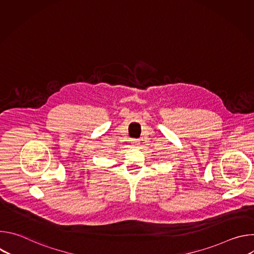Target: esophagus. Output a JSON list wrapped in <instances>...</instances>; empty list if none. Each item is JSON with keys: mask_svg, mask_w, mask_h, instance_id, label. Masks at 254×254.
<instances>
[{"mask_svg": "<svg viewBox=\"0 0 254 254\" xmlns=\"http://www.w3.org/2000/svg\"><path fill=\"white\" fill-rule=\"evenodd\" d=\"M130 143H131V146H132L133 148H137L138 144H139V141H138L137 139H132Z\"/></svg>", "mask_w": 254, "mask_h": 254, "instance_id": "esophagus-1", "label": "esophagus"}]
</instances>
